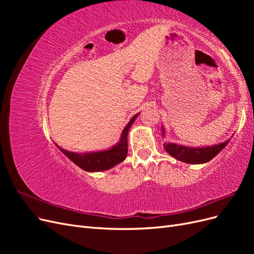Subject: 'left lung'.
Wrapping results in <instances>:
<instances>
[{
  "label": "left lung",
  "instance_id": "left-lung-1",
  "mask_svg": "<svg viewBox=\"0 0 254 254\" xmlns=\"http://www.w3.org/2000/svg\"><path fill=\"white\" fill-rule=\"evenodd\" d=\"M162 136L165 137V128L161 127ZM230 140L212 146H203V147H190V146L180 145L176 143L164 142L163 147L176 160L188 164H203L209 162L214 157L224 149Z\"/></svg>",
  "mask_w": 254,
  "mask_h": 254
}]
</instances>
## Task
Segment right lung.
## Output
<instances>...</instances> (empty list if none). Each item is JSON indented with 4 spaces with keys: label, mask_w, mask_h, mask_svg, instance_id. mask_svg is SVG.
Here are the masks:
<instances>
[{
    "label": "right lung",
    "mask_w": 254,
    "mask_h": 254,
    "mask_svg": "<svg viewBox=\"0 0 254 254\" xmlns=\"http://www.w3.org/2000/svg\"><path fill=\"white\" fill-rule=\"evenodd\" d=\"M139 113L135 114L132 119L129 121L126 127L123 130L120 141L112 146L111 148L101 150V151H92V152H73L61 148L60 146L55 144L58 149L70 159L73 163L79 166L81 170L88 173H96L111 170L112 167L122 163L126 159L128 152V141L127 136L129 129L133 124V122L137 118Z\"/></svg>",
    "instance_id": "1"
}]
</instances>
